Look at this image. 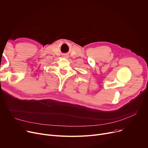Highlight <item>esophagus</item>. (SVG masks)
I'll return each mask as SVG.
<instances>
[{
    "instance_id": "esophagus-1",
    "label": "esophagus",
    "mask_w": 148,
    "mask_h": 148,
    "mask_svg": "<svg viewBox=\"0 0 148 148\" xmlns=\"http://www.w3.org/2000/svg\"><path fill=\"white\" fill-rule=\"evenodd\" d=\"M64 58H68V56L67 54H65V55L64 56Z\"/></svg>"
}]
</instances>
